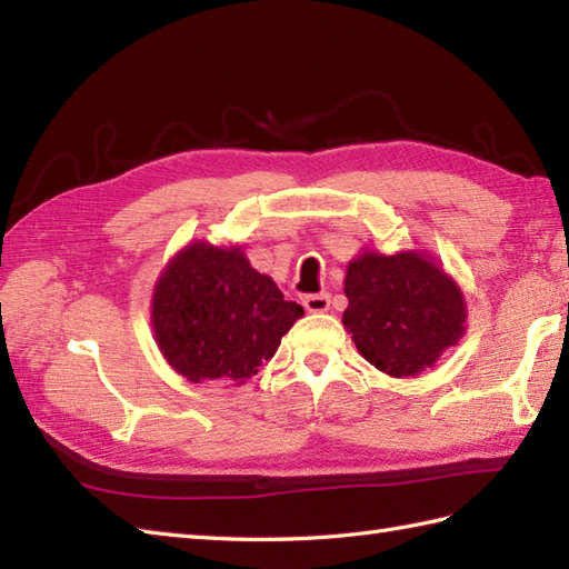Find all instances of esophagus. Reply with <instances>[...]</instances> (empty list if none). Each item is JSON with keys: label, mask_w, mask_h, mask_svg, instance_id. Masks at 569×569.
Listing matches in <instances>:
<instances>
[{"label": "esophagus", "mask_w": 569, "mask_h": 569, "mask_svg": "<svg viewBox=\"0 0 569 569\" xmlns=\"http://www.w3.org/2000/svg\"><path fill=\"white\" fill-rule=\"evenodd\" d=\"M303 306L308 312H325L330 308V298L325 293H310L303 298Z\"/></svg>", "instance_id": "esophagus-1"}]
</instances>
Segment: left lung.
Returning a JSON list of instances; mask_svg holds the SVG:
<instances>
[{
	"mask_svg": "<svg viewBox=\"0 0 569 569\" xmlns=\"http://www.w3.org/2000/svg\"><path fill=\"white\" fill-rule=\"evenodd\" d=\"M342 316L359 355L396 379L435 367L465 335L459 286L426 251H365L347 266Z\"/></svg>",
	"mask_w": 569,
	"mask_h": 569,
	"instance_id": "1",
	"label": "left lung"
}]
</instances>
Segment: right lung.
<instances>
[{
	"label": "right lung",
	"instance_id": "obj_1",
	"mask_svg": "<svg viewBox=\"0 0 569 569\" xmlns=\"http://www.w3.org/2000/svg\"><path fill=\"white\" fill-rule=\"evenodd\" d=\"M300 316L303 308L251 269L241 247L208 241L168 261L151 300L156 345L192 383L241 386L257 377Z\"/></svg>",
	"mask_w": 569,
	"mask_h": 569
}]
</instances>
